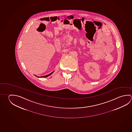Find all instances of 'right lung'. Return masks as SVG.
Wrapping results in <instances>:
<instances>
[{
    "label": "right lung",
    "mask_w": 132,
    "mask_h": 132,
    "mask_svg": "<svg viewBox=\"0 0 132 132\" xmlns=\"http://www.w3.org/2000/svg\"><path fill=\"white\" fill-rule=\"evenodd\" d=\"M53 72H51V73H50V74H49V75H46V76H41V77H38V76H37V77H43V78H44V77H48V76H50V75H51V74H52L53 73Z\"/></svg>",
    "instance_id": "obj_1"
}]
</instances>
